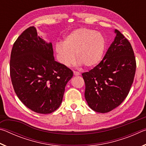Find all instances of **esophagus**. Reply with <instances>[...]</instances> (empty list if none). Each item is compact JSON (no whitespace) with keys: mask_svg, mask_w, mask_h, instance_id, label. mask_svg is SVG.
Wrapping results in <instances>:
<instances>
[{"mask_svg":"<svg viewBox=\"0 0 146 146\" xmlns=\"http://www.w3.org/2000/svg\"><path fill=\"white\" fill-rule=\"evenodd\" d=\"M73 74H74V75L75 76H78V75H80V73H79V72H78V71H73Z\"/></svg>","mask_w":146,"mask_h":146,"instance_id":"1","label":"esophagus"}]
</instances>
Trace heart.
I'll return each instance as SVG.
<instances>
[{"label":"heart","instance_id":"obj_1","mask_svg":"<svg viewBox=\"0 0 146 146\" xmlns=\"http://www.w3.org/2000/svg\"><path fill=\"white\" fill-rule=\"evenodd\" d=\"M106 48L103 35L86 28L75 29L58 43L55 50L58 60L66 67L73 65L76 56L78 62L87 68L95 67L102 60Z\"/></svg>","mask_w":146,"mask_h":146}]
</instances>
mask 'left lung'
I'll return each instance as SVG.
<instances>
[{
    "mask_svg": "<svg viewBox=\"0 0 146 146\" xmlns=\"http://www.w3.org/2000/svg\"><path fill=\"white\" fill-rule=\"evenodd\" d=\"M116 36L102 60L89 72L83 73L88 106L105 113L118 107L129 93L134 80L136 60L127 38L115 29Z\"/></svg>",
    "mask_w": 146,
    "mask_h": 146,
    "instance_id": "left-lung-1",
    "label": "left lung"
}]
</instances>
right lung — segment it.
Here are the masks:
<instances>
[{
  "label": "right lung",
  "instance_id": "add662e5",
  "mask_svg": "<svg viewBox=\"0 0 146 146\" xmlns=\"http://www.w3.org/2000/svg\"><path fill=\"white\" fill-rule=\"evenodd\" d=\"M9 66L15 92L27 108L40 114L57 110L73 73L55 60L52 43L38 36L34 26L15 42Z\"/></svg>",
  "mask_w": 146,
  "mask_h": 146
}]
</instances>
